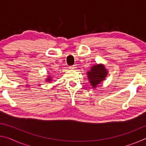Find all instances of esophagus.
<instances>
[{
    "mask_svg": "<svg viewBox=\"0 0 146 146\" xmlns=\"http://www.w3.org/2000/svg\"><path fill=\"white\" fill-rule=\"evenodd\" d=\"M69 69H70V70H75V69H76V67L75 66H70V67H69Z\"/></svg>",
    "mask_w": 146,
    "mask_h": 146,
    "instance_id": "34e87169",
    "label": "esophagus"
}]
</instances>
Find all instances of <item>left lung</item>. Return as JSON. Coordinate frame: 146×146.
Returning a JSON list of instances; mask_svg holds the SVG:
<instances>
[{
	"mask_svg": "<svg viewBox=\"0 0 146 146\" xmlns=\"http://www.w3.org/2000/svg\"><path fill=\"white\" fill-rule=\"evenodd\" d=\"M108 74V70L102 64H95L91 66L90 71H87L88 81L94 89L105 80Z\"/></svg>",
	"mask_w": 146,
	"mask_h": 146,
	"instance_id": "left-lung-1",
	"label": "left lung"
}]
</instances>
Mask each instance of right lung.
I'll list each match as a JSON object with an SVG mask.
<instances>
[{
	"label": "right lung",
	"mask_w": 146,
	"mask_h": 146,
	"mask_svg": "<svg viewBox=\"0 0 146 146\" xmlns=\"http://www.w3.org/2000/svg\"><path fill=\"white\" fill-rule=\"evenodd\" d=\"M45 80L48 82H51V81H53L52 78H51V76H50V75H48V77L46 78Z\"/></svg>",
	"instance_id": "1"
}]
</instances>
